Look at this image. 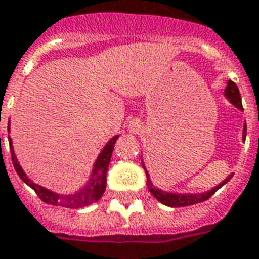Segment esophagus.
<instances>
[{"label": "esophagus", "instance_id": "1", "mask_svg": "<svg viewBox=\"0 0 259 259\" xmlns=\"http://www.w3.org/2000/svg\"><path fill=\"white\" fill-rule=\"evenodd\" d=\"M129 127L132 132H139L141 129V123L139 120H133V122H130Z\"/></svg>", "mask_w": 259, "mask_h": 259}]
</instances>
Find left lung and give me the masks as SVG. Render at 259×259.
I'll return each mask as SVG.
<instances>
[{"label":"left lung","mask_w":259,"mask_h":259,"mask_svg":"<svg viewBox=\"0 0 259 259\" xmlns=\"http://www.w3.org/2000/svg\"><path fill=\"white\" fill-rule=\"evenodd\" d=\"M225 96L228 97L229 101L233 104L234 107H237L239 109H243V104H241V97H240L239 87L234 84L232 80H229L228 85L225 89ZM245 135H247V124H244V130H243V140H245ZM143 168L146 170V166L143 165ZM147 175V187L155 198H157L159 202H162L165 205L168 206H189L194 205V204H198V202H202V201H206L208 198H211L212 195L215 194L221 187H222L225 183H228L229 180L232 179L233 175H230L228 179H225V182H222L221 185H218L217 187H213L212 190L206 191V193H202V194H174V193H166V191L159 190V189H155L151 183V179H150V175L146 170Z\"/></svg>","instance_id":"left-lung-1"}]
</instances>
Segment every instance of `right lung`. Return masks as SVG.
<instances>
[{
    "label": "right lung",
    "instance_id": "right-lung-1",
    "mask_svg": "<svg viewBox=\"0 0 259 259\" xmlns=\"http://www.w3.org/2000/svg\"><path fill=\"white\" fill-rule=\"evenodd\" d=\"M9 132V126H8ZM119 136H115L111 140L108 141V144L104 147V150L101 154L98 155V159L96 161L94 169H93V174H91L90 183L84 186L83 189L77 193L70 195H61L57 193L44 189L41 186L33 183L30 179H27V176L23 172V169L20 168L18 159L15 157L14 148H12V141L11 137L9 139V148H11V154H12V163H14V168L16 170V174L19 175V178L26 185L30 186L33 190L36 191V194L40 197V200L44 201L46 204H51V205H59V206H66V208H83L96 202L101 198V195L105 191V186H107V170L109 161H111V155H112L113 146L118 140ZM0 147H1V139H0Z\"/></svg>",
    "mask_w": 259,
    "mask_h": 259
}]
</instances>
